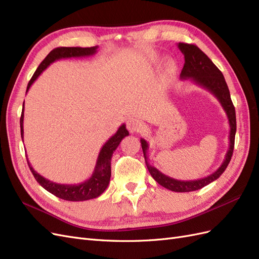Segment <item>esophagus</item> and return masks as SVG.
<instances>
[{"mask_svg": "<svg viewBox=\"0 0 259 259\" xmlns=\"http://www.w3.org/2000/svg\"><path fill=\"white\" fill-rule=\"evenodd\" d=\"M126 127L131 133H136V132L142 131L144 125L142 121L137 119V117H130V119L126 121Z\"/></svg>", "mask_w": 259, "mask_h": 259, "instance_id": "1", "label": "esophagus"}]
</instances>
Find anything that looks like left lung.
Returning a JSON list of instances; mask_svg holds the SVG:
<instances>
[{
  "mask_svg": "<svg viewBox=\"0 0 259 259\" xmlns=\"http://www.w3.org/2000/svg\"><path fill=\"white\" fill-rule=\"evenodd\" d=\"M177 46L180 52L184 54L185 57V65L182 70V73H180V79H190L193 83L213 94L219 103H221L223 109L225 110L227 117H228L230 126L229 149L225 155V160L222 165L219 166L218 169H216L214 173H211L210 175L204 178H200L197 180H188V182L168 177L165 174H163L158 168L151 165V164L148 162L147 156V151L149 148L148 143L143 138L140 139L147 168L155 182L171 191L189 192L199 190L201 188L213 183L214 180L221 177L227 166H228L234 148V137H236L237 132V120L236 109H234V106L231 101L228 85H227L221 70L213 64V61H211L197 45L178 43Z\"/></svg>",
  "mask_w": 259,
  "mask_h": 259,
  "instance_id": "1",
  "label": "left lung"
}]
</instances>
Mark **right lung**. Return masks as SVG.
I'll use <instances>...</instances> for the list:
<instances>
[{"label": "right lung", "mask_w": 259, "mask_h": 259, "mask_svg": "<svg viewBox=\"0 0 259 259\" xmlns=\"http://www.w3.org/2000/svg\"><path fill=\"white\" fill-rule=\"evenodd\" d=\"M98 46H93V48H57L53 50L45 59L41 62V65L37 67L33 76L31 77L30 82L27 86V92L29 91L30 86L37 79L44 70L48 68L52 62L56 61L62 58H71V57H88L92 55L96 54ZM23 110H25V103L22 107V113L20 117V132L21 138L23 139ZM130 135L128 131L126 130L125 124H122L116 131L115 134L109 138L108 142L100 149L99 155L97 158V162L95 165L92 176L85 180L83 183L75 184V185H62L51 182V180L44 178L33 169L31 164L28 161V165L30 170L32 171L36 182L40 184L45 190H48L52 194L56 195L57 198H60L66 201H86L91 199L98 198L100 194H103L110 182L111 177V158L112 154L115 151L117 146L120 145L121 140Z\"/></svg>", "instance_id": "1"}]
</instances>
